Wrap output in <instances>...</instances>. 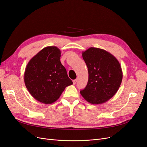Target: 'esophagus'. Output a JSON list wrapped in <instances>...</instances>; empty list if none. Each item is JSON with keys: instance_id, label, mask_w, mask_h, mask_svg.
Here are the masks:
<instances>
[{"instance_id": "obj_1", "label": "esophagus", "mask_w": 147, "mask_h": 147, "mask_svg": "<svg viewBox=\"0 0 147 147\" xmlns=\"http://www.w3.org/2000/svg\"><path fill=\"white\" fill-rule=\"evenodd\" d=\"M77 82V79H75V80H73V83H74V84H76Z\"/></svg>"}]
</instances>
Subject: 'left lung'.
Returning a JSON list of instances; mask_svg holds the SVG:
<instances>
[{"label":"left lung","mask_w":147,"mask_h":147,"mask_svg":"<svg viewBox=\"0 0 147 147\" xmlns=\"http://www.w3.org/2000/svg\"><path fill=\"white\" fill-rule=\"evenodd\" d=\"M88 70V82L80 94L92 104L106 102L116 94L121 85L123 72L119 61L103 49L91 47L82 52Z\"/></svg>","instance_id":"left-lung-1"}]
</instances>
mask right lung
<instances>
[{
    "instance_id": "add662e5",
    "label": "right lung",
    "mask_w": 147,
    "mask_h": 147,
    "mask_svg": "<svg viewBox=\"0 0 147 147\" xmlns=\"http://www.w3.org/2000/svg\"><path fill=\"white\" fill-rule=\"evenodd\" d=\"M61 50L47 47L28 63L24 74L26 88L35 99L51 104L59 98L65 88L72 84L60 61Z\"/></svg>"
}]
</instances>
